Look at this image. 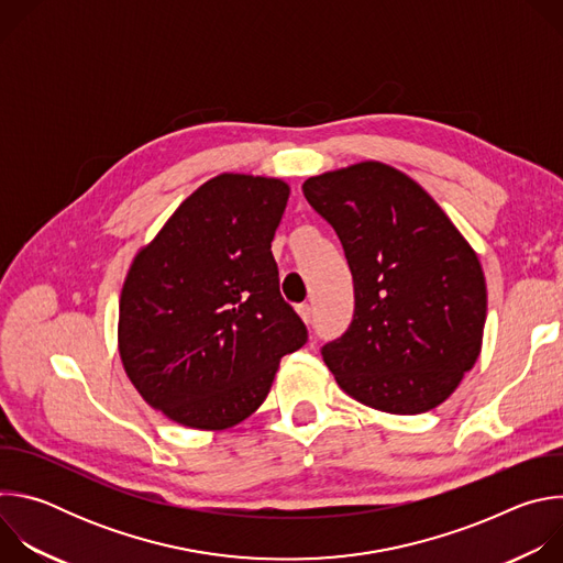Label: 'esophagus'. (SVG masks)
Instances as JSON below:
<instances>
[{"instance_id": "34e87169", "label": "esophagus", "mask_w": 563, "mask_h": 563, "mask_svg": "<svg viewBox=\"0 0 563 563\" xmlns=\"http://www.w3.org/2000/svg\"><path fill=\"white\" fill-rule=\"evenodd\" d=\"M296 311H298V316L305 320L307 325L311 323V305H307V302H300V305L296 307Z\"/></svg>"}]
</instances>
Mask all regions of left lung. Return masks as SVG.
<instances>
[{
    "label": "left lung",
    "instance_id": "left-lung-1",
    "mask_svg": "<svg viewBox=\"0 0 563 563\" xmlns=\"http://www.w3.org/2000/svg\"><path fill=\"white\" fill-rule=\"evenodd\" d=\"M354 276L350 330L323 347L339 387L389 415L434 410L481 354L488 311L476 252L410 176L365 163L307 178Z\"/></svg>",
    "mask_w": 563,
    "mask_h": 563
}]
</instances>
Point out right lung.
Instances as JSON below:
<instances>
[{
  "label": "right lung",
  "instance_id": "1",
  "mask_svg": "<svg viewBox=\"0 0 563 563\" xmlns=\"http://www.w3.org/2000/svg\"><path fill=\"white\" fill-rule=\"evenodd\" d=\"M287 198L285 180L220 174L126 272L118 318L124 372L151 408L185 428L227 430L252 417L280 358L307 343L272 256Z\"/></svg>",
  "mask_w": 563,
  "mask_h": 563
}]
</instances>
